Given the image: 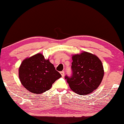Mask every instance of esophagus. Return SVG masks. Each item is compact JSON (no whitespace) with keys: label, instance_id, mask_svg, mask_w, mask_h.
<instances>
[{"label":"esophagus","instance_id":"1","mask_svg":"<svg viewBox=\"0 0 124 124\" xmlns=\"http://www.w3.org/2000/svg\"><path fill=\"white\" fill-rule=\"evenodd\" d=\"M60 73H61V75H62V77H64V74H65L64 71H62V72H60Z\"/></svg>","mask_w":124,"mask_h":124}]
</instances>
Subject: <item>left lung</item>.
Listing matches in <instances>:
<instances>
[{"instance_id": "8db88e82", "label": "left lung", "mask_w": 124, "mask_h": 124, "mask_svg": "<svg viewBox=\"0 0 124 124\" xmlns=\"http://www.w3.org/2000/svg\"><path fill=\"white\" fill-rule=\"evenodd\" d=\"M72 75L66 76L73 92L80 95L89 94L99 87L104 76L101 61L96 55L86 52L73 55Z\"/></svg>"}]
</instances>
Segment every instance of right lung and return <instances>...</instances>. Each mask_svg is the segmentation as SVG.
I'll list each match as a JSON object with an SVG mask.
<instances>
[{
	"mask_svg": "<svg viewBox=\"0 0 124 124\" xmlns=\"http://www.w3.org/2000/svg\"><path fill=\"white\" fill-rule=\"evenodd\" d=\"M61 77L49 59H45L41 53L26 58L19 68L22 84L34 94H41L49 90L54 82Z\"/></svg>",
	"mask_w": 124,
	"mask_h": 124,
	"instance_id": "right-lung-1",
	"label": "right lung"
}]
</instances>
